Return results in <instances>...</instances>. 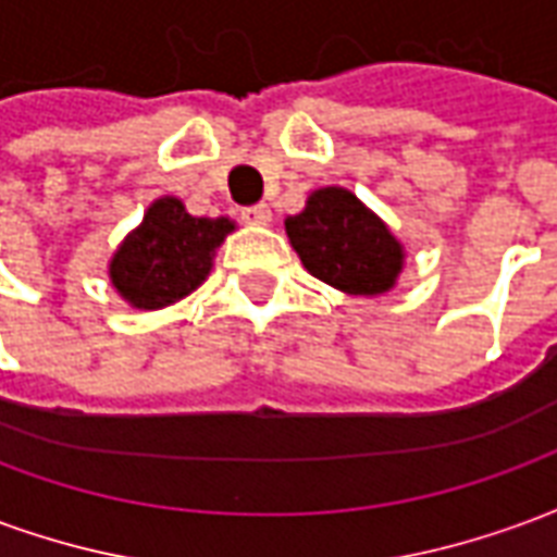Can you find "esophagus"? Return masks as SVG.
Masks as SVG:
<instances>
[{"label":"esophagus","instance_id":"34e87169","mask_svg":"<svg viewBox=\"0 0 557 557\" xmlns=\"http://www.w3.org/2000/svg\"><path fill=\"white\" fill-rule=\"evenodd\" d=\"M244 223H250V226H265L271 223V208L268 206H250L242 211Z\"/></svg>","mask_w":557,"mask_h":557}]
</instances>
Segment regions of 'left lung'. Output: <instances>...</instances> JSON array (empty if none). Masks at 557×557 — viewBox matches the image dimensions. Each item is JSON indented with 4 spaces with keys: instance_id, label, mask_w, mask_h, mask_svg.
Returning <instances> with one entry per match:
<instances>
[{
    "instance_id": "8db88e82",
    "label": "left lung",
    "mask_w": 557,
    "mask_h": 557,
    "mask_svg": "<svg viewBox=\"0 0 557 557\" xmlns=\"http://www.w3.org/2000/svg\"><path fill=\"white\" fill-rule=\"evenodd\" d=\"M286 235L313 277L349 295H382L403 268L397 238L343 187L315 190L301 214L286 220Z\"/></svg>"
}]
</instances>
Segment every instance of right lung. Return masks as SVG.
Here are the masks:
<instances>
[{
  "instance_id": "1",
  "label": "right lung",
  "mask_w": 557,
  "mask_h": 557,
  "mask_svg": "<svg viewBox=\"0 0 557 557\" xmlns=\"http://www.w3.org/2000/svg\"><path fill=\"white\" fill-rule=\"evenodd\" d=\"M232 230V220L194 218L178 199L163 196L148 208L143 226L119 247L110 280L134 307L160 310L206 280L211 256Z\"/></svg>"
}]
</instances>
